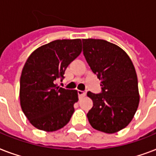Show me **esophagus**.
<instances>
[{
  "instance_id": "1",
  "label": "esophagus",
  "mask_w": 156,
  "mask_h": 156,
  "mask_svg": "<svg viewBox=\"0 0 156 156\" xmlns=\"http://www.w3.org/2000/svg\"><path fill=\"white\" fill-rule=\"evenodd\" d=\"M78 97H79V99L83 98L86 95H87V93H86L85 91H82V90H78Z\"/></svg>"
}]
</instances>
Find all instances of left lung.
Instances as JSON below:
<instances>
[{"mask_svg": "<svg viewBox=\"0 0 156 156\" xmlns=\"http://www.w3.org/2000/svg\"><path fill=\"white\" fill-rule=\"evenodd\" d=\"M83 55L101 80L102 93L88 91L93 107L87 113L93 128L114 133L130 123L139 104L138 78L133 62L122 48L104 40L83 39Z\"/></svg>", "mask_w": 156, "mask_h": 156, "instance_id": "obj_1", "label": "left lung"}]
</instances>
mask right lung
<instances>
[{"label": "right lung", "mask_w": 156, "mask_h": 156, "mask_svg": "<svg viewBox=\"0 0 156 156\" xmlns=\"http://www.w3.org/2000/svg\"><path fill=\"white\" fill-rule=\"evenodd\" d=\"M82 52V40H56L38 48L26 61L20 78L22 110L35 128L46 132L66 126L78 102L76 90L57 87L67 66Z\"/></svg>", "instance_id": "right-lung-1"}]
</instances>
